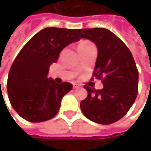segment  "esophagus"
Masks as SVG:
<instances>
[{
  "mask_svg": "<svg viewBox=\"0 0 151 151\" xmlns=\"http://www.w3.org/2000/svg\"><path fill=\"white\" fill-rule=\"evenodd\" d=\"M80 87H81V86H80L79 84L73 83V88H74V89H78V88H80Z\"/></svg>",
  "mask_w": 151,
  "mask_h": 151,
  "instance_id": "obj_1",
  "label": "esophagus"
}]
</instances>
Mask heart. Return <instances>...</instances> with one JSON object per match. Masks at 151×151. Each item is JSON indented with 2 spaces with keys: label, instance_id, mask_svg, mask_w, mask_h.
<instances>
[{
  "label": "heart",
  "instance_id": "1",
  "mask_svg": "<svg viewBox=\"0 0 151 151\" xmlns=\"http://www.w3.org/2000/svg\"><path fill=\"white\" fill-rule=\"evenodd\" d=\"M90 45V43H88V42H81L78 46H82V45Z\"/></svg>",
  "mask_w": 151,
  "mask_h": 151
}]
</instances>
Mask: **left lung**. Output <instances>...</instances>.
<instances>
[{
  "mask_svg": "<svg viewBox=\"0 0 151 151\" xmlns=\"http://www.w3.org/2000/svg\"><path fill=\"white\" fill-rule=\"evenodd\" d=\"M76 32L79 38L97 46L93 76L103 83L101 90L84 86L88 95L80 102L81 111L96 123H114L128 113L137 96L138 71L134 58L125 44L106 29H78Z\"/></svg>",
  "mask_w": 151,
  "mask_h": 151,
  "instance_id": "left-lung-1",
  "label": "left lung"
}]
</instances>
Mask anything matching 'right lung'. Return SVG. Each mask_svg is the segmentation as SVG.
<instances>
[{
  "label": "right lung",
  "instance_id": "add662e5",
  "mask_svg": "<svg viewBox=\"0 0 151 151\" xmlns=\"http://www.w3.org/2000/svg\"><path fill=\"white\" fill-rule=\"evenodd\" d=\"M77 29L45 28L37 33L20 50L8 77L9 99L23 119L42 122L53 118L58 112L62 98L73 85L57 84L47 78L49 67L58 59L60 51L80 38Z\"/></svg>",
  "mask_w": 151,
  "mask_h": 151
}]
</instances>
